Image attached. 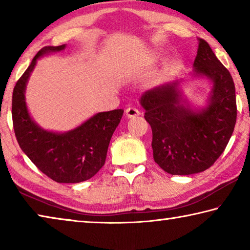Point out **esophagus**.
Listing matches in <instances>:
<instances>
[{"instance_id": "esophagus-1", "label": "esophagus", "mask_w": 250, "mask_h": 250, "mask_svg": "<svg viewBox=\"0 0 250 250\" xmlns=\"http://www.w3.org/2000/svg\"><path fill=\"white\" fill-rule=\"evenodd\" d=\"M125 117L126 118H134V117H137V116L140 115V111H139L137 108L129 107V108L125 109Z\"/></svg>"}]
</instances>
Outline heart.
Wrapping results in <instances>:
<instances>
[{
  "mask_svg": "<svg viewBox=\"0 0 250 250\" xmlns=\"http://www.w3.org/2000/svg\"><path fill=\"white\" fill-rule=\"evenodd\" d=\"M156 57H158V55H156V53H150L149 55H147V57H146V62H153Z\"/></svg>",
  "mask_w": 250,
  "mask_h": 250,
  "instance_id": "1",
  "label": "heart"
}]
</instances>
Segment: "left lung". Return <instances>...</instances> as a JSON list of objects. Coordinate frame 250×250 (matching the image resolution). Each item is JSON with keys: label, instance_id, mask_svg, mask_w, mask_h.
Masks as SVG:
<instances>
[{"label": "left lung", "instance_id": "obj_1", "mask_svg": "<svg viewBox=\"0 0 250 250\" xmlns=\"http://www.w3.org/2000/svg\"><path fill=\"white\" fill-rule=\"evenodd\" d=\"M193 68L191 79L205 78L211 84L202 107H194L184 98L180 79L146 90L140 98L152 129L153 159L172 175L195 174L213 166L236 124L234 80L202 39Z\"/></svg>", "mask_w": 250, "mask_h": 250}]
</instances>
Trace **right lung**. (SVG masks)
Here are the masks:
<instances>
[{
	"label": "right lung",
	"instance_id": "1",
	"mask_svg": "<svg viewBox=\"0 0 250 250\" xmlns=\"http://www.w3.org/2000/svg\"><path fill=\"white\" fill-rule=\"evenodd\" d=\"M65 48L66 44L46 46L35 55L14 87L12 118L21 149L44 174L58 183H79L91 179L104 167L124 110L98 112L66 132L46 130L36 124L29 115L25 97L29 76L41 57Z\"/></svg>",
	"mask_w": 250,
	"mask_h": 250
}]
</instances>
